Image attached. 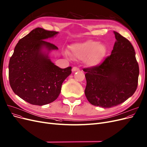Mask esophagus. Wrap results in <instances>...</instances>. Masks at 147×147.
<instances>
[{"instance_id": "34e87169", "label": "esophagus", "mask_w": 147, "mask_h": 147, "mask_svg": "<svg viewBox=\"0 0 147 147\" xmlns=\"http://www.w3.org/2000/svg\"><path fill=\"white\" fill-rule=\"evenodd\" d=\"M72 72L79 71V70H80V69H79V68H78V67H74L72 68Z\"/></svg>"}]
</instances>
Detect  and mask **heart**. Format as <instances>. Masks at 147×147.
Listing matches in <instances>:
<instances>
[{
	"label": "heart",
	"mask_w": 147,
	"mask_h": 147,
	"mask_svg": "<svg viewBox=\"0 0 147 147\" xmlns=\"http://www.w3.org/2000/svg\"><path fill=\"white\" fill-rule=\"evenodd\" d=\"M72 56L78 59L86 58V63L89 65L99 64L106 53L105 45L99 44L94 40H87L84 42L76 43L70 47Z\"/></svg>",
	"instance_id": "1"
}]
</instances>
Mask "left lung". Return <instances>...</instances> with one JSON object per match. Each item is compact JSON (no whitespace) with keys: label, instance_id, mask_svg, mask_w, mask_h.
I'll return each mask as SVG.
<instances>
[{"label":"left lung","instance_id":"obj_1","mask_svg":"<svg viewBox=\"0 0 147 147\" xmlns=\"http://www.w3.org/2000/svg\"><path fill=\"white\" fill-rule=\"evenodd\" d=\"M116 42L109 56L100 64L84 68V93L94 106L109 108L120 105L137 89L139 67L133 45L114 31Z\"/></svg>","mask_w":147,"mask_h":147}]
</instances>
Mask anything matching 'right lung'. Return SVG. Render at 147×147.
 <instances>
[{"label":"right lung","instance_id":"1","mask_svg":"<svg viewBox=\"0 0 147 147\" xmlns=\"http://www.w3.org/2000/svg\"><path fill=\"white\" fill-rule=\"evenodd\" d=\"M58 32L36 28L16 44L8 65L9 82L13 92L32 105L42 106L52 103L59 96L65 79L72 67L61 69L41 52L58 49L44 39Z\"/></svg>","mask_w":147,"mask_h":147}]
</instances>
